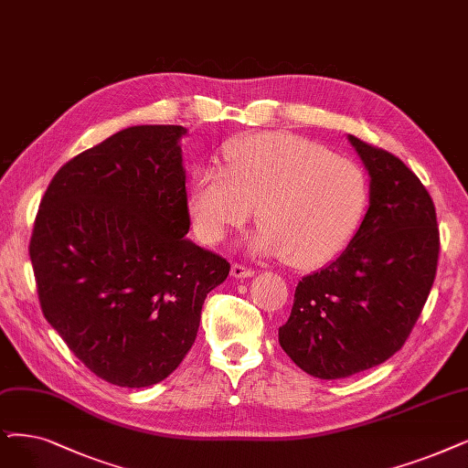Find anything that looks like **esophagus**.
<instances>
[{"label":"esophagus","instance_id":"1","mask_svg":"<svg viewBox=\"0 0 468 468\" xmlns=\"http://www.w3.org/2000/svg\"><path fill=\"white\" fill-rule=\"evenodd\" d=\"M230 274H232V278L246 280V278H251V276L255 274V271H251V269H248V267H244V265H238V263H234V265H232Z\"/></svg>","mask_w":468,"mask_h":468}]
</instances>
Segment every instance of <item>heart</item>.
Here are the masks:
<instances>
[{
	"mask_svg": "<svg viewBox=\"0 0 468 468\" xmlns=\"http://www.w3.org/2000/svg\"><path fill=\"white\" fill-rule=\"evenodd\" d=\"M224 157V171L199 169L188 194L194 229L209 244L246 224L255 209V253L316 267L347 244L367 211L361 166L305 138L257 134L230 145Z\"/></svg>",
	"mask_w": 468,
	"mask_h": 468,
	"instance_id": "b5f03b06",
	"label": "heart"
}]
</instances>
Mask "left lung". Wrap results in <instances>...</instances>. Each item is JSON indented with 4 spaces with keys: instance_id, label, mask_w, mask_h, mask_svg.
Here are the masks:
<instances>
[{
    "instance_id": "8db88e82",
    "label": "left lung",
    "mask_w": 468,
    "mask_h": 468,
    "mask_svg": "<svg viewBox=\"0 0 468 468\" xmlns=\"http://www.w3.org/2000/svg\"><path fill=\"white\" fill-rule=\"evenodd\" d=\"M370 176L368 209L347 248L303 276L278 342L307 375L335 380L401 349L432 290L440 232L434 201L409 166L347 136Z\"/></svg>"
}]
</instances>
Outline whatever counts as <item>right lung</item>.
Instances as JSON below:
<instances>
[{
    "mask_svg": "<svg viewBox=\"0 0 468 468\" xmlns=\"http://www.w3.org/2000/svg\"><path fill=\"white\" fill-rule=\"evenodd\" d=\"M186 133L121 130L63 165L36 215L44 316L93 375L121 388L171 375L196 342L205 297L230 272L186 238Z\"/></svg>",
    "mask_w": 468,
    "mask_h": 468,
    "instance_id": "add662e5",
    "label": "right lung"
}]
</instances>
